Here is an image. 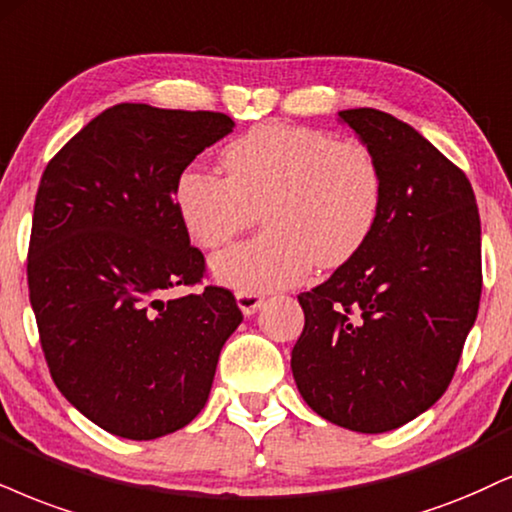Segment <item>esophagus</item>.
Segmentation results:
<instances>
[{
    "label": "esophagus",
    "instance_id": "34e87169",
    "mask_svg": "<svg viewBox=\"0 0 512 512\" xmlns=\"http://www.w3.org/2000/svg\"><path fill=\"white\" fill-rule=\"evenodd\" d=\"M266 296L258 292H237V306L242 308L244 315H254L263 306Z\"/></svg>",
    "mask_w": 512,
    "mask_h": 512
}]
</instances>
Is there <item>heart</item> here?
I'll return each instance as SVG.
<instances>
[{
	"instance_id": "obj_1",
	"label": "heart",
	"mask_w": 512,
	"mask_h": 512,
	"mask_svg": "<svg viewBox=\"0 0 512 512\" xmlns=\"http://www.w3.org/2000/svg\"><path fill=\"white\" fill-rule=\"evenodd\" d=\"M227 178L187 168L175 208L187 235L218 249L254 225L266 230L211 261L218 282L242 292L294 285L315 266L337 268L361 251L382 208V173L363 144L289 123L249 128L220 154Z\"/></svg>"
}]
</instances>
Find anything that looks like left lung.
Instances as JSON below:
<instances>
[{
	"label": "left lung",
	"mask_w": 512,
	"mask_h": 512,
	"mask_svg": "<svg viewBox=\"0 0 512 512\" xmlns=\"http://www.w3.org/2000/svg\"><path fill=\"white\" fill-rule=\"evenodd\" d=\"M382 173L368 242L311 292L292 349L299 394L363 434L406 425L449 387L482 294L470 180L418 130L377 109L339 111Z\"/></svg>",
	"instance_id": "obj_1"
}]
</instances>
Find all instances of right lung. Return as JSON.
I'll return each mask as SVG.
<instances>
[{
  "label": "right lung",
  "mask_w": 512,
  "mask_h": 512,
  "mask_svg": "<svg viewBox=\"0 0 512 512\" xmlns=\"http://www.w3.org/2000/svg\"><path fill=\"white\" fill-rule=\"evenodd\" d=\"M225 113L118 104L44 168L28 251L30 306L68 403L123 439L166 437L206 406L223 344L242 323L206 287L175 208V182L230 135Z\"/></svg>",
  "instance_id": "1"
}]
</instances>
